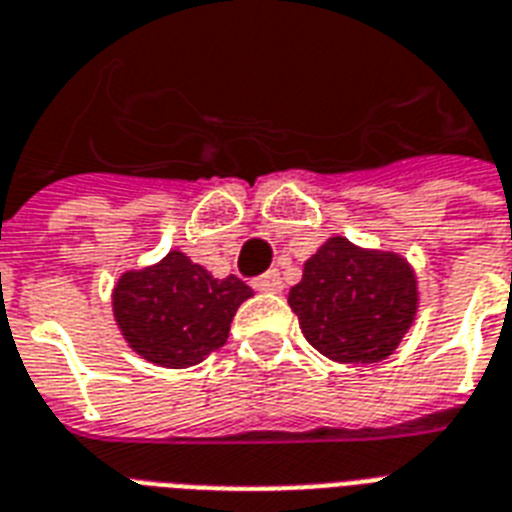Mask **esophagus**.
<instances>
[{
    "instance_id": "34e87169",
    "label": "esophagus",
    "mask_w": 512,
    "mask_h": 512,
    "mask_svg": "<svg viewBox=\"0 0 512 512\" xmlns=\"http://www.w3.org/2000/svg\"><path fill=\"white\" fill-rule=\"evenodd\" d=\"M252 287H255L257 292H281V289H284V284H281L279 271H268L265 276H260V279L252 281Z\"/></svg>"
}]
</instances>
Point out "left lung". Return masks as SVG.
<instances>
[{
	"label": "left lung",
	"instance_id": "obj_1",
	"mask_svg": "<svg viewBox=\"0 0 512 512\" xmlns=\"http://www.w3.org/2000/svg\"><path fill=\"white\" fill-rule=\"evenodd\" d=\"M305 340L337 364H377L396 353L420 311L412 263L390 249L329 236L289 289Z\"/></svg>",
	"mask_w": 512,
	"mask_h": 512
}]
</instances>
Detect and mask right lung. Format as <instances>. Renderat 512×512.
<instances>
[{
    "label": "right lung",
    "mask_w": 512,
    "mask_h": 512,
    "mask_svg": "<svg viewBox=\"0 0 512 512\" xmlns=\"http://www.w3.org/2000/svg\"><path fill=\"white\" fill-rule=\"evenodd\" d=\"M252 295L236 276L215 279L172 249L159 263L124 271L111 292V308L124 342L140 358L185 369L223 348L239 305Z\"/></svg>",
    "instance_id": "add662e5"
}]
</instances>
